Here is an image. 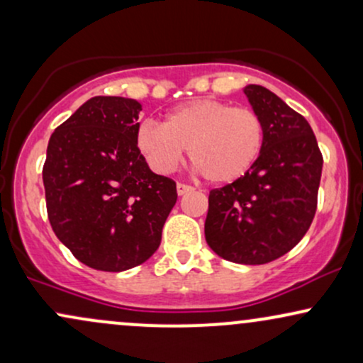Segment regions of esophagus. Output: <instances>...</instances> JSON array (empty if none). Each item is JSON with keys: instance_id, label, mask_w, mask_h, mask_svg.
Returning <instances> with one entry per match:
<instances>
[{"instance_id": "esophagus-1", "label": "esophagus", "mask_w": 363, "mask_h": 363, "mask_svg": "<svg viewBox=\"0 0 363 363\" xmlns=\"http://www.w3.org/2000/svg\"><path fill=\"white\" fill-rule=\"evenodd\" d=\"M193 189H194L193 186L184 184V182H177V194L179 196H182V194H186V193H191V191H193Z\"/></svg>"}]
</instances>
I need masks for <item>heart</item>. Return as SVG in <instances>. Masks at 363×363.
I'll list each match as a JSON object with an SVG mask.
<instances>
[{"label":"heart","mask_w":363,"mask_h":363,"mask_svg":"<svg viewBox=\"0 0 363 363\" xmlns=\"http://www.w3.org/2000/svg\"><path fill=\"white\" fill-rule=\"evenodd\" d=\"M264 140V121L256 111L215 99L177 107L164 124L143 121L135 135L136 148L155 172H174L189 150L199 172L218 184L244 177L261 157Z\"/></svg>","instance_id":"obj_1"}]
</instances>
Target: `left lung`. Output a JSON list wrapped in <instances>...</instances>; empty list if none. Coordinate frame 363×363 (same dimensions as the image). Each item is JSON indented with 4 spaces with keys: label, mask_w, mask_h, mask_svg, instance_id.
Returning a JSON list of instances; mask_svg holds the SVG:
<instances>
[{
    "label": "left lung",
    "mask_w": 363,
    "mask_h": 363,
    "mask_svg": "<svg viewBox=\"0 0 363 363\" xmlns=\"http://www.w3.org/2000/svg\"><path fill=\"white\" fill-rule=\"evenodd\" d=\"M266 126L261 157L244 177L211 189L206 242L223 259L266 264L295 247L309 230L323 172L311 124L261 85L244 89Z\"/></svg>",
    "instance_id": "8db88e82"
}]
</instances>
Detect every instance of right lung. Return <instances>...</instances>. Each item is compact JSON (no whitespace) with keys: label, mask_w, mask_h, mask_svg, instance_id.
Here are the masks:
<instances>
[{"label":"right lung","mask_w":363,"mask_h":363,"mask_svg":"<svg viewBox=\"0 0 363 363\" xmlns=\"http://www.w3.org/2000/svg\"><path fill=\"white\" fill-rule=\"evenodd\" d=\"M141 104L94 97L54 129L43 169L57 239L83 264L119 273L157 251L177 201L176 182L136 148Z\"/></svg>","instance_id":"add662e5"}]
</instances>
